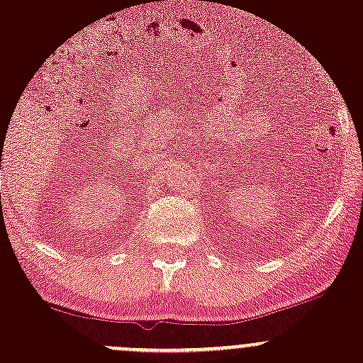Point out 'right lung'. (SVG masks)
<instances>
[{
  "instance_id": "add662e5",
  "label": "right lung",
  "mask_w": 363,
  "mask_h": 363,
  "mask_svg": "<svg viewBox=\"0 0 363 363\" xmlns=\"http://www.w3.org/2000/svg\"><path fill=\"white\" fill-rule=\"evenodd\" d=\"M0 169H1V157H0Z\"/></svg>"
}]
</instances>
